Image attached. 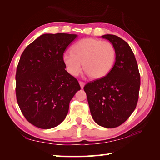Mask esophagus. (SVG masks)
Returning a JSON list of instances; mask_svg holds the SVG:
<instances>
[{
	"mask_svg": "<svg viewBox=\"0 0 160 160\" xmlns=\"http://www.w3.org/2000/svg\"><path fill=\"white\" fill-rule=\"evenodd\" d=\"M79 83H80V87H81V88H84V86H85V83L84 82H82V81H80L79 82Z\"/></svg>",
	"mask_w": 160,
	"mask_h": 160,
	"instance_id": "34e87169",
	"label": "esophagus"
}]
</instances>
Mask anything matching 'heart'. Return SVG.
I'll list each match as a JSON object with an SVG mask.
<instances>
[{
    "label": "heart",
    "instance_id": "b5f03b06",
    "mask_svg": "<svg viewBox=\"0 0 160 160\" xmlns=\"http://www.w3.org/2000/svg\"><path fill=\"white\" fill-rule=\"evenodd\" d=\"M72 53H65L63 61L68 72L78 76L83 69L93 78L106 76L115 62L116 51L108 41L85 38L72 46Z\"/></svg>",
    "mask_w": 160,
    "mask_h": 160
}]
</instances>
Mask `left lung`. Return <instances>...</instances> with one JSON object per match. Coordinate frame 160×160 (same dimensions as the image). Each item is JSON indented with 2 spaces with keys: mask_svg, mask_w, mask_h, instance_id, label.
I'll return each instance as SVG.
<instances>
[{
  "mask_svg": "<svg viewBox=\"0 0 160 160\" xmlns=\"http://www.w3.org/2000/svg\"><path fill=\"white\" fill-rule=\"evenodd\" d=\"M102 37L114 47L115 63L106 76L86 84L84 90L94 121L105 128H116L125 122L136 107L140 75L128 43L113 34Z\"/></svg>",
  "mask_w": 160,
  "mask_h": 160,
  "instance_id": "obj_1",
  "label": "left lung"
}]
</instances>
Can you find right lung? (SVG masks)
Returning a JSON list of instances; mask_svg holds the SVG:
<instances>
[{"label": "right lung", "instance_id": "right-lung-1", "mask_svg": "<svg viewBox=\"0 0 160 160\" xmlns=\"http://www.w3.org/2000/svg\"><path fill=\"white\" fill-rule=\"evenodd\" d=\"M76 34H42L22 53L16 70V98L32 125L48 129L59 125L80 86L68 72L63 56Z\"/></svg>", "mask_w": 160, "mask_h": 160}]
</instances>
